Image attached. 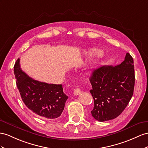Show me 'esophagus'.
I'll return each mask as SVG.
<instances>
[{"label":"esophagus","mask_w":148,"mask_h":148,"mask_svg":"<svg viewBox=\"0 0 148 148\" xmlns=\"http://www.w3.org/2000/svg\"><path fill=\"white\" fill-rule=\"evenodd\" d=\"M81 93V90H80L79 88H77V89H75L74 90V95H79V94H80Z\"/></svg>","instance_id":"obj_1"}]
</instances>
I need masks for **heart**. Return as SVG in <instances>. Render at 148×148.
Returning <instances> with one entry per match:
<instances>
[{"mask_svg":"<svg viewBox=\"0 0 148 148\" xmlns=\"http://www.w3.org/2000/svg\"><path fill=\"white\" fill-rule=\"evenodd\" d=\"M100 52L97 50L96 49H89V50L87 51L84 52V54L87 56H92L94 55H97L98 54H99Z\"/></svg>","mask_w":148,"mask_h":148,"instance_id":"1","label":"heart"}]
</instances>
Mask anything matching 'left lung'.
<instances>
[{"mask_svg":"<svg viewBox=\"0 0 148 148\" xmlns=\"http://www.w3.org/2000/svg\"><path fill=\"white\" fill-rule=\"evenodd\" d=\"M89 80L92 85L90 92L94 103L92 117L101 122L115 119L126 108L133 95V59L127 53L119 65L103 66L94 69Z\"/></svg>","mask_w":148,"mask_h":148,"instance_id":"1","label":"left lung"}]
</instances>
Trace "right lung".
Returning <instances> with one entry per match:
<instances>
[{"instance_id":"right-lung-1","label":"right lung","mask_w":148,"mask_h":148,"mask_svg":"<svg viewBox=\"0 0 148 148\" xmlns=\"http://www.w3.org/2000/svg\"><path fill=\"white\" fill-rule=\"evenodd\" d=\"M17 87L24 103L43 119H56L64 110L68 96L62 84H49L30 77L20 66V59L14 67Z\"/></svg>"}]
</instances>
